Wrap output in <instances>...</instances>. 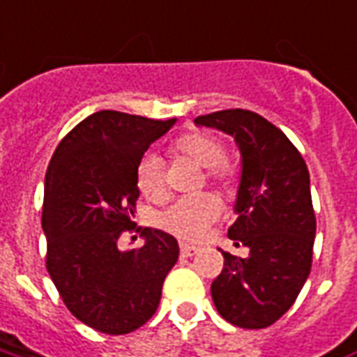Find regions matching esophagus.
I'll return each mask as SVG.
<instances>
[{"instance_id": "1", "label": "esophagus", "mask_w": 357, "mask_h": 357, "mask_svg": "<svg viewBox=\"0 0 357 357\" xmlns=\"http://www.w3.org/2000/svg\"><path fill=\"white\" fill-rule=\"evenodd\" d=\"M200 252V248L191 244H181L179 245V253H181V257H192V255H197Z\"/></svg>"}]
</instances>
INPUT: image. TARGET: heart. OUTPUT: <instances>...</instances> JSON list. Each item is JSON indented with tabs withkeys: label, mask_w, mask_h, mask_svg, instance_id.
Here are the masks:
<instances>
[{
	"label": "heart",
	"mask_w": 357,
	"mask_h": 357,
	"mask_svg": "<svg viewBox=\"0 0 357 357\" xmlns=\"http://www.w3.org/2000/svg\"><path fill=\"white\" fill-rule=\"evenodd\" d=\"M176 157L191 158L192 162L206 168V178L225 191L238 183V165L227 157V145L218 134L206 130L187 132L170 145ZM136 185L145 199L160 200L166 192L165 170L160 158L145 155L136 165ZM221 213V202L215 195H199L179 199L158 215V225L174 236L185 240L200 238L212 221Z\"/></svg>",
	"instance_id": "heart-1"
}]
</instances>
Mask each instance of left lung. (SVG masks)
Returning a JSON list of instances; mask_svg holds the SVG:
<instances>
[{
    "instance_id": "8db88e82",
    "label": "left lung",
    "mask_w": 357,
    "mask_h": 357,
    "mask_svg": "<svg viewBox=\"0 0 357 357\" xmlns=\"http://www.w3.org/2000/svg\"><path fill=\"white\" fill-rule=\"evenodd\" d=\"M195 123L232 134L242 153L238 218L229 238L250 253L242 259L223 252L213 305L232 326H273L291 308L312 268L316 215L305 158L278 126L250 109H223Z\"/></svg>"
}]
</instances>
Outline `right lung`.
<instances>
[{
  "mask_svg": "<svg viewBox=\"0 0 357 357\" xmlns=\"http://www.w3.org/2000/svg\"><path fill=\"white\" fill-rule=\"evenodd\" d=\"M174 123L112 109L92 113L62 138L47 168V273L66 308L100 333L126 335L149 321L178 261L174 236L132 221L139 199L136 165ZM134 230L146 244L121 250L120 236Z\"/></svg>",
  "mask_w": 357,
  "mask_h": 357,
  "instance_id": "1",
  "label": "right lung"
}]
</instances>
